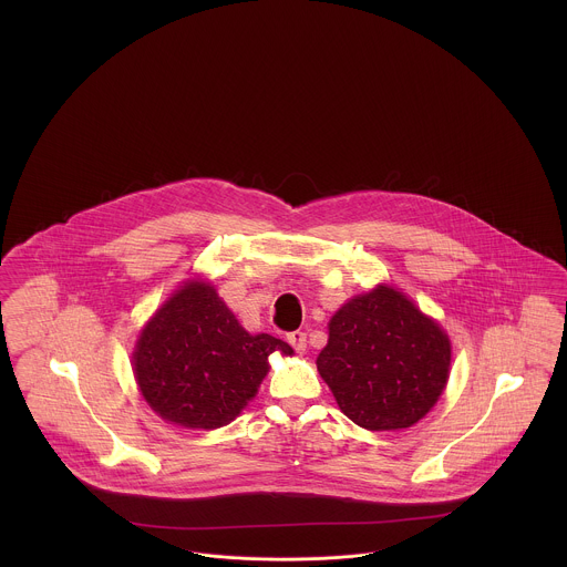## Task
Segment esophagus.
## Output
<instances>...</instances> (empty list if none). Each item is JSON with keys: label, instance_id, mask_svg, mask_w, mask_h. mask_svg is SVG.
Instances as JSON below:
<instances>
[{"label": "esophagus", "instance_id": "34e87169", "mask_svg": "<svg viewBox=\"0 0 567 567\" xmlns=\"http://www.w3.org/2000/svg\"><path fill=\"white\" fill-rule=\"evenodd\" d=\"M287 342H289L297 352L306 351V333H303V331H291V333L287 336Z\"/></svg>", "mask_w": 567, "mask_h": 567}]
</instances>
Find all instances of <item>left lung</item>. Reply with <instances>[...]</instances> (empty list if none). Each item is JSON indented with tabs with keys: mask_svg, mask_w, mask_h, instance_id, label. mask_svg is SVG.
Segmentation results:
<instances>
[{
	"mask_svg": "<svg viewBox=\"0 0 567 567\" xmlns=\"http://www.w3.org/2000/svg\"><path fill=\"white\" fill-rule=\"evenodd\" d=\"M340 410L363 430H404L444 391L451 342L408 297L377 287L342 306L317 359Z\"/></svg>",
	"mask_w": 567,
	"mask_h": 567,
	"instance_id": "left-lung-1",
	"label": "left lung"
}]
</instances>
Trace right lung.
Returning <instances> with one entry per match:
<instances>
[{
  "label": "right lung",
  "mask_w": 567,
  "mask_h": 567,
  "mask_svg": "<svg viewBox=\"0 0 567 567\" xmlns=\"http://www.w3.org/2000/svg\"><path fill=\"white\" fill-rule=\"evenodd\" d=\"M274 351L293 349L250 336L206 282H187L144 327L134 372L148 405L169 423L216 430L234 421L268 374Z\"/></svg>",
  "instance_id": "add662e5"
}]
</instances>
